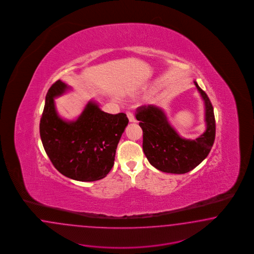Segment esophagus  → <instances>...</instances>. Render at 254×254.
Listing matches in <instances>:
<instances>
[{
  "instance_id": "1",
  "label": "esophagus",
  "mask_w": 254,
  "mask_h": 254,
  "mask_svg": "<svg viewBox=\"0 0 254 254\" xmlns=\"http://www.w3.org/2000/svg\"><path fill=\"white\" fill-rule=\"evenodd\" d=\"M127 116L128 117L129 122H136V119H135V117H134L133 114L131 112H127Z\"/></svg>"
}]
</instances>
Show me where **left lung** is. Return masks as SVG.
<instances>
[{
	"label": "left lung",
	"instance_id": "left-lung-1",
	"mask_svg": "<svg viewBox=\"0 0 254 254\" xmlns=\"http://www.w3.org/2000/svg\"><path fill=\"white\" fill-rule=\"evenodd\" d=\"M205 103L206 131L195 139L179 136L170 126L161 108L143 105L137 109L136 118L143 132L142 149L155 169L167 173L185 174L197 167L209 154L215 139L213 107L208 95L194 81Z\"/></svg>",
	"mask_w": 254,
	"mask_h": 254
}]
</instances>
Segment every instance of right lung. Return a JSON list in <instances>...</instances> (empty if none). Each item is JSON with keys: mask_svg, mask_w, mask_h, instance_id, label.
I'll return each instance as SVG.
<instances>
[{"mask_svg": "<svg viewBox=\"0 0 254 254\" xmlns=\"http://www.w3.org/2000/svg\"><path fill=\"white\" fill-rule=\"evenodd\" d=\"M69 86L61 80L51 85L40 121V136L46 154L62 175L94 182L106 177L114 167L116 148L128 124L127 115L107 114L89 101L75 121L58 115L54 99Z\"/></svg>", "mask_w": 254, "mask_h": 254, "instance_id": "right-lung-1", "label": "right lung"}]
</instances>
